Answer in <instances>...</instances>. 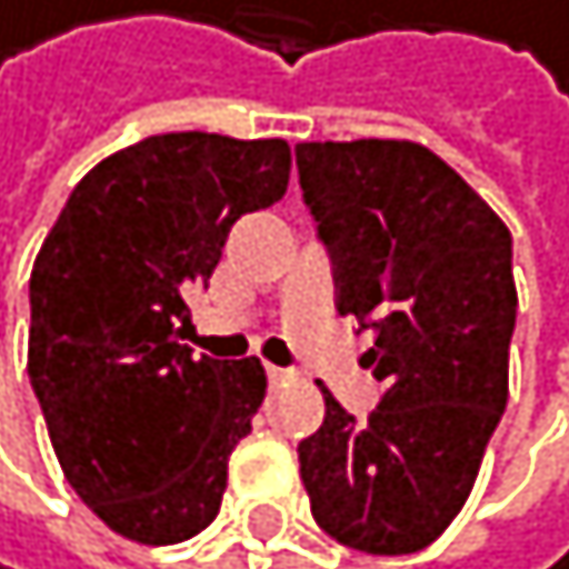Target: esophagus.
I'll return each mask as SVG.
<instances>
[{"instance_id":"1","label":"esophagus","mask_w":569,"mask_h":569,"mask_svg":"<svg viewBox=\"0 0 569 569\" xmlns=\"http://www.w3.org/2000/svg\"><path fill=\"white\" fill-rule=\"evenodd\" d=\"M268 380H272V383H287V380H293V372L279 369V366H268Z\"/></svg>"}]
</instances>
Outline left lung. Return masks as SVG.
I'll return each mask as SVG.
<instances>
[{
  "mask_svg": "<svg viewBox=\"0 0 569 569\" xmlns=\"http://www.w3.org/2000/svg\"><path fill=\"white\" fill-rule=\"evenodd\" d=\"M297 171L337 311L376 333L383 383L369 419L322 387V427L297 445L311 517L358 552H419L459 517L506 412L512 236L419 142H301Z\"/></svg>",
  "mask_w": 569,
  "mask_h": 569,
  "instance_id": "obj_1",
  "label": "left lung"
}]
</instances>
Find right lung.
<instances>
[{"label":"right lung","instance_id":"1","mask_svg":"<svg viewBox=\"0 0 569 569\" xmlns=\"http://www.w3.org/2000/svg\"><path fill=\"white\" fill-rule=\"evenodd\" d=\"M287 182L282 139L150 136L99 160L38 250L28 376L67 483L121 538L174 545L218 517L268 380L258 358H193L186 297Z\"/></svg>","mask_w":569,"mask_h":569}]
</instances>
